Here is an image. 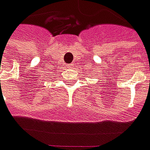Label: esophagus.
<instances>
[{"mask_svg":"<svg viewBox=\"0 0 150 150\" xmlns=\"http://www.w3.org/2000/svg\"><path fill=\"white\" fill-rule=\"evenodd\" d=\"M68 67H69V68H72V67H73V64H71V65H69V66H68Z\"/></svg>","mask_w":150,"mask_h":150,"instance_id":"obj_1","label":"esophagus"}]
</instances>
